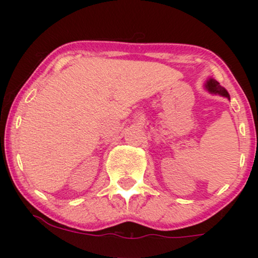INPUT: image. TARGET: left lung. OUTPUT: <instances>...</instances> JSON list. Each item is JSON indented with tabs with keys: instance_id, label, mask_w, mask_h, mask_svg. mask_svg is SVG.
Instances as JSON below:
<instances>
[{
	"instance_id": "left-lung-1",
	"label": "left lung",
	"mask_w": 258,
	"mask_h": 258,
	"mask_svg": "<svg viewBox=\"0 0 258 258\" xmlns=\"http://www.w3.org/2000/svg\"><path fill=\"white\" fill-rule=\"evenodd\" d=\"M204 87H205V90L207 92H210V93H211V94H217V96L226 97V98L230 99L229 93H228L226 88L222 87V86L220 85V82L216 81L215 79H212V78L207 79L206 82H205V85H204Z\"/></svg>"
}]
</instances>
